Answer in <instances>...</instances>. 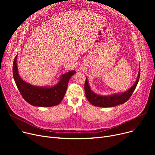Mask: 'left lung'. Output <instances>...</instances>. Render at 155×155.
I'll return each instance as SVG.
<instances>
[{"label": "left lung", "instance_id": "obj_1", "mask_svg": "<svg viewBox=\"0 0 155 155\" xmlns=\"http://www.w3.org/2000/svg\"><path fill=\"white\" fill-rule=\"evenodd\" d=\"M140 77V70L138 73V75L135 83L129 90L123 93L114 94L110 95H101L94 93L91 91L90 85H88V80L86 78L84 88L87 99L89 102L94 105V106L101 107H114L117 105L124 104L129 100L130 97L134 92L138 83V81H139Z\"/></svg>", "mask_w": 155, "mask_h": 155}]
</instances>
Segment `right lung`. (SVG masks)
<instances>
[{"label": "right lung", "instance_id": "obj_1", "mask_svg": "<svg viewBox=\"0 0 155 155\" xmlns=\"http://www.w3.org/2000/svg\"><path fill=\"white\" fill-rule=\"evenodd\" d=\"M17 57L14 60L12 72L16 85L24 99L32 105L37 107H51L59 104L66 93L68 81L76 73L71 70L63 74L59 82L52 87H38L32 85L24 81L18 70Z\"/></svg>", "mask_w": 155, "mask_h": 155}]
</instances>
